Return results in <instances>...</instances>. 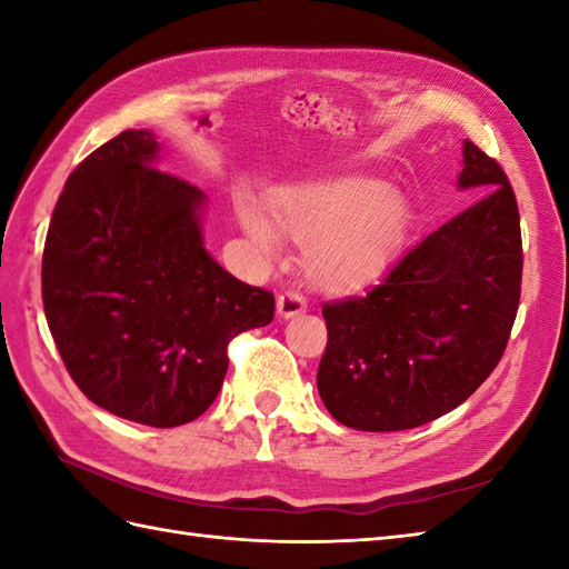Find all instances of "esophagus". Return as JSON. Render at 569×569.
<instances>
[{
    "mask_svg": "<svg viewBox=\"0 0 569 569\" xmlns=\"http://www.w3.org/2000/svg\"><path fill=\"white\" fill-rule=\"evenodd\" d=\"M306 308H308L306 298L296 293V291H286V293L278 296V300H276V312H278V318H283V320L303 316Z\"/></svg>",
    "mask_w": 569,
    "mask_h": 569,
    "instance_id": "obj_1",
    "label": "esophagus"
}]
</instances>
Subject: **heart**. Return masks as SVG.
<instances>
[{
	"instance_id": "obj_1",
	"label": "heart",
	"mask_w": 569,
	"mask_h": 569,
	"mask_svg": "<svg viewBox=\"0 0 569 569\" xmlns=\"http://www.w3.org/2000/svg\"><path fill=\"white\" fill-rule=\"evenodd\" d=\"M263 212L241 210V227L263 249L278 232L308 247V273L325 291L357 293L379 281L401 251L408 202L373 178H332L271 192Z\"/></svg>"
}]
</instances>
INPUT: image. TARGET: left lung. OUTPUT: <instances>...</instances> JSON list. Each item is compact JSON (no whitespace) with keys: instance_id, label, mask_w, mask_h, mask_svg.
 <instances>
[{"instance_id":"obj_1","label":"left lung","mask_w":569,"mask_h":569,"mask_svg":"<svg viewBox=\"0 0 569 569\" xmlns=\"http://www.w3.org/2000/svg\"><path fill=\"white\" fill-rule=\"evenodd\" d=\"M459 190L479 200L410 249L365 298L325 303L318 391L347 428L426 426L487 381L509 342L523 249L501 166L465 141Z\"/></svg>"}]
</instances>
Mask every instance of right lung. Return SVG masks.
Segmentation results:
<instances>
[{"mask_svg":"<svg viewBox=\"0 0 569 569\" xmlns=\"http://www.w3.org/2000/svg\"><path fill=\"white\" fill-rule=\"evenodd\" d=\"M156 163L151 131L127 129L70 173L41 291L80 391L119 418L176 428L212 406L229 340L269 325L276 306L204 249V192Z\"/></svg>","mask_w":569,"mask_h":569,"instance_id":"obj_1","label":"right lung"}]
</instances>
